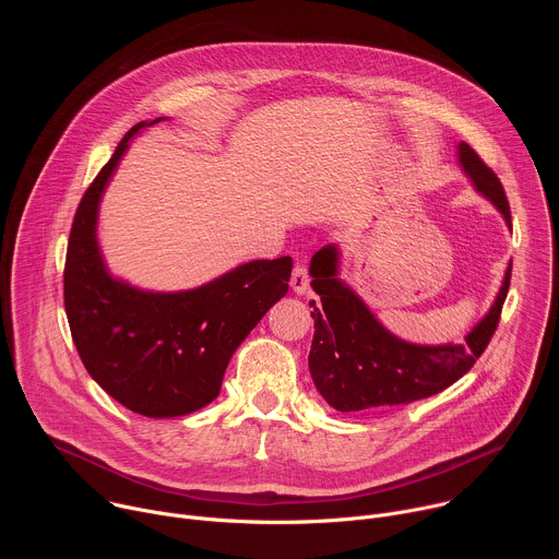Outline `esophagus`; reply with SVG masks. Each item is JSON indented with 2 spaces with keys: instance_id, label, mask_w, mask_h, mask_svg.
<instances>
[{
  "instance_id": "34e87169",
  "label": "esophagus",
  "mask_w": 559,
  "mask_h": 559,
  "mask_svg": "<svg viewBox=\"0 0 559 559\" xmlns=\"http://www.w3.org/2000/svg\"><path fill=\"white\" fill-rule=\"evenodd\" d=\"M292 289L298 294V296H305L309 292V276H307V270L305 265H296L294 272H292V281H289Z\"/></svg>"
}]
</instances>
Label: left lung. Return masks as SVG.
<instances>
[{"label": "left lung", "instance_id": "obj_1", "mask_svg": "<svg viewBox=\"0 0 559 559\" xmlns=\"http://www.w3.org/2000/svg\"><path fill=\"white\" fill-rule=\"evenodd\" d=\"M457 164L473 190L483 194L511 227V210L502 183L468 143L460 141ZM343 252L336 243L311 257V289L321 300L313 307V341L309 352L311 380L336 412L407 405L451 386L487 349L509 292L511 263L489 311L464 341L418 345L389 332L369 305L341 278Z\"/></svg>", "mask_w": 559, "mask_h": 559}]
</instances>
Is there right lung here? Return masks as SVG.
<instances>
[{
	"mask_svg": "<svg viewBox=\"0 0 559 559\" xmlns=\"http://www.w3.org/2000/svg\"><path fill=\"white\" fill-rule=\"evenodd\" d=\"M136 123L76 207L63 302L74 347L93 380L117 403L145 418H179L210 405L229 358L289 287L292 259H259L179 292L136 287L108 270L97 223L99 205Z\"/></svg>",
	"mask_w": 559,
	"mask_h": 559,
	"instance_id": "right-lung-1",
	"label": "right lung"
}]
</instances>
